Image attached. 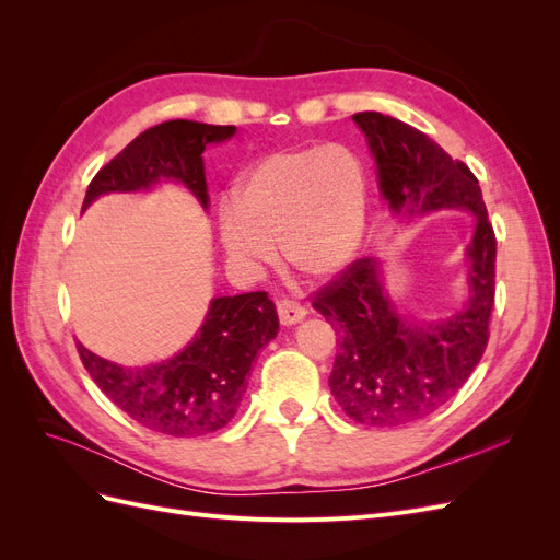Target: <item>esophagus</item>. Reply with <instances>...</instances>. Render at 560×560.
I'll return each instance as SVG.
<instances>
[{
    "label": "esophagus",
    "instance_id": "1",
    "mask_svg": "<svg viewBox=\"0 0 560 560\" xmlns=\"http://www.w3.org/2000/svg\"><path fill=\"white\" fill-rule=\"evenodd\" d=\"M276 311H278V317H280V322L282 325H296L299 319H303V315H306V308L301 306L299 301H294V299H278L276 301Z\"/></svg>",
    "mask_w": 560,
    "mask_h": 560
}]
</instances>
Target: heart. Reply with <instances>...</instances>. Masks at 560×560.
Wrapping results in <instances>:
<instances>
[{"instance_id":"heart-1","label":"heart","mask_w":560,"mask_h":560,"mask_svg":"<svg viewBox=\"0 0 560 560\" xmlns=\"http://www.w3.org/2000/svg\"><path fill=\"white\" fill-rule=\"evenodd\" d=\"M369 171L343 144L280 149L243 175L219 214L231 259L245 266L284 261L301 276L331 278L358 254L369 217Z\"/></svg>"}]
</instances>
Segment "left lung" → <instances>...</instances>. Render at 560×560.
<instances>
[{"label":"left lung","instance_id":"8db88e82","mask_svg":"<svg viewBox=\"0 0 560 560\" xmlns=\"http://www.w3.org/2000/svg\"><path fill=\"white\" fill-rule=\"evenodd\" d=\"M352 121L366 135L381 191L395 212L420 217L465 208L477 217L467 249L471 296L444 322L401 317L383 292L374 257L354 259L313 294V308L338 334L329 376L334 399L354 422L399 428L442 409L481 362L495 306L498 241L479 179L463 161L399 118L360 112Z\"/></svg>","mask_w":560,"mask_h":560}]
</instances>
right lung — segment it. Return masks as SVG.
Instances as JSON below:
<instances>
[{"label":"right lung","mask_w":560,"mask_h":560,"mask_svg":"<svg viewBox=\"0 0 560 560\" xmlns=\"http://www.w3.org/2000/svg\"><path fill=\"white\" fill-rule=\"evenodd\" d=\"M235 126H208L175 118L140 132L97 171L83 210L112 191L149 189L159 179H177L208 208L202 151L222 142ZM278 315L266 292L222 296L194 341L173 360L147 369H124L77 343L95 385L140 425L171 436H202L222 430L238 411L249 369L259 350L276 338Z\"/></svg>","instance_id":"right-lung-1"}]
</instances>
